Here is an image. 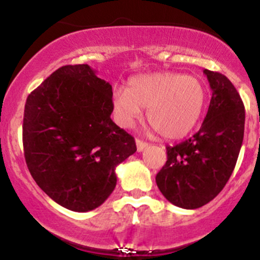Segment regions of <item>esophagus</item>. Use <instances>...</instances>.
<instances>
[{"label": "esophagus", "instance_id": "esophagus-1", "mask_svg": "<svg viewBox=\"0 0 260 260\" xmlns=\"http://www.w3.org/2000/svg\"><path fill=\"white\" fill-rule=\"evenodd\" d=\"M136 145H137V151L138 152H141V151H143L145 148H147L148 143L143 142V141H141V140H136Z\"/></svg>", "mask_w": 260, "mask_h": 260}]
</instances>
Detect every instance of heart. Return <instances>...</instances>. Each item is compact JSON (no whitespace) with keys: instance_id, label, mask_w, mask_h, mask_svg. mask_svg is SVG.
<instances>
[{"instance_id":"heart-1","label":"heart","mask_w":260,"mask_h":260,"mask_svg":"<svg viewBox=\"0 0 260 260\" xmlns=\"http://www.w3.org/2000/svg\"><path fill=\"white\" fill-rule=\"evenodd\" d=\"M206 103L202 80L176 72L138 75L128 81L127 90L113 94V110L122 127H132L147 108L148 123L169 140L189 135L200 122Z\"/></svg>"}]
</instances>
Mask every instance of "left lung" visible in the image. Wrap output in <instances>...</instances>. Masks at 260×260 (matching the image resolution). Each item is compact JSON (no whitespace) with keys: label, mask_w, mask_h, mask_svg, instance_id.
I'll return each instance as SVG.
<instances>
[{"label":"left lung","mask_w":260,"mask_h":260,"mask_svg":"<svg viewBox=\"0 0 260 260\" xmlns=\"http://www.w3.org/2000/svg\"><path fill=\"white\" fill-rule=\"evenodd\" d=\"M212 90L207 115L193 137L168 146V161L156 175L164 197L196 210L220 193L233 174L244 138L245 109L230 80L205 70Z\"/></svg>","instance_id":"8db88e82"}]
</instances>
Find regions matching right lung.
Returning a JSON list of instances; mask_svg holds the SVG:
<instances>
[{"label":"right lung","mask_w":260,"mask_h":260,"mask_svg":"<svg viewBox=\"0 0 260 260\" xmlns=\"http://www.w3.org/2000/svg\"><path fill=\"white\" fill-rule=\"evenodd\" d=\"M112 85L89 64L58 69L27 96L22 143L27 169L54 202L75 212L102 206L115 168L137 151L110 118Z\"/></svg>","instance_id":"1"}]
</instances>
